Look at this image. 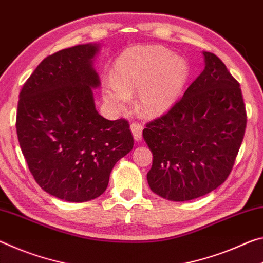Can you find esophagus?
I'll return each instance as SVG.
<instances>
[{
	"label": "esophagus",
	"instance_id": "obj_1",
	"mask_svg": "<svg viewBox=\"0 0 263 263\" xmlns=\"http://www.w3.org/2000/svg\"><path fill=\"white\" fill-rule=\"evenodd\" d=\"M130 130L136 141H140L142 139V130H143V127H142L139 122H133L130 124Z\"/></svg>",
	"mask_w": 263,
	"mask_h": 263
}]
</instances>
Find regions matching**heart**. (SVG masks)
Returning <instances> with one entry per match:
<instances>
[{
    "label": "heart",
    "mask_w": 263,
    "mask_h": 263,
    "mask_svg": "<svg viewBox=\"0 0 263 263\" xmlns=\"http://www.w3.org/2000/svg\"><path fill=\"white\" fill-rule=\"evenodd\" d=\"M187 77L186 60L172 55L166 47H133L116 62L114 80L103 87V99L116 111H124L130 105V96L139 92L141 113L155 118L177 102Z\"/></svg>",
    "instance_id": "heart-1"
}]
</instances>
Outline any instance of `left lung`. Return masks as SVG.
Wrapping results in <instances>:
<instances>
[{
	"instance_id": "left-lung-1",
	"label": "left lung",
	"mask_w": 263,
	"mask_h": 263,
	"mask_svg": "<svg viewBox=\"0 0 263 263\" xmlns=\"http://www.w3.org/2000/svg\"><path fill=\"white\" fill-rule=\"evenodd\" d=\"M204 71L184 96L143 129L154 158L149 186L169 200H191L220 186L246 130L238 80L216 54L204 52Z\"/></svg>"
}]
</instances>
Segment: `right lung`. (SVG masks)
Instances as JSON below:
<instances>
[{"label":"right lung","instance_id":"obj_1","mask_svg":"<svg viewBox=\"0 0 263 263\" xmlns=\"http://www.w3.org/2000/svg\"><path fill=\"white\" fill-rule=\"evenodd\" d=\"M98 45L47 55L25 81L17 105L16 132L30 172L45 192L81 203L106 191L110 171L133 149L126 119L98 113L92 67Z\"/></svg>","mask_w":263,"mask_h":263}]
</instances>
